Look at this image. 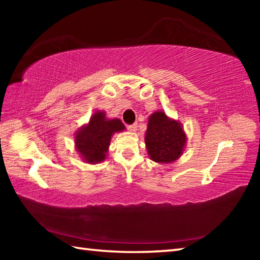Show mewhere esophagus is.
Wrapping results in <instances>:
<instances>
[{"label":"esophagus","mask_w":260,"mask_h":260,"mask_svg":"<svg viewBox=\"0 0 260 260\" xmlns=\"http://www.w3.org/2000/svg\"><path fill=\"white\" fill-rule=\"evenodd\" d=\"M127 128H128L129 132H133V133H134V132L138 131V125H136V124L128 125V126H127Z\"/></svg>","instance_id":"34e87169"}]
</instances>
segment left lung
Here are the masks:
<instances>
[{"label":"left lung","mask_w":260,"mask_h":260,"mask_svg":"<svg viewBox=\"0 0 260 260\" xmlns=\"http://www.w3.org/2000/svg\"><path fill=\"white\" fill-rule=\"evenodd\" d=\"M144 141L151 160L170 164L181 157L187 143V135L181 122L159 110L149 116Z\"/></svg>","instance_id":"left-lung-1"}]
</instances>
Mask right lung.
<instances>
[{"mask_svg": "<svg viewBox=\"0 0 260 260\" xmlns=\"http://www.w3.org/2000/svg\"><path fill=\"white\" fill-rule=\"evenodd\" d=\"M126 127L118 118H107L105 111L98 110L86 125L74 135V144L81 159L88 164H99L108 156L110 141L114 133H120Z\"/></svg>", "mask_w": 260, "mask_h": 260, "instance_id": "add662e5", "label": "right lung"}]
</instances>
